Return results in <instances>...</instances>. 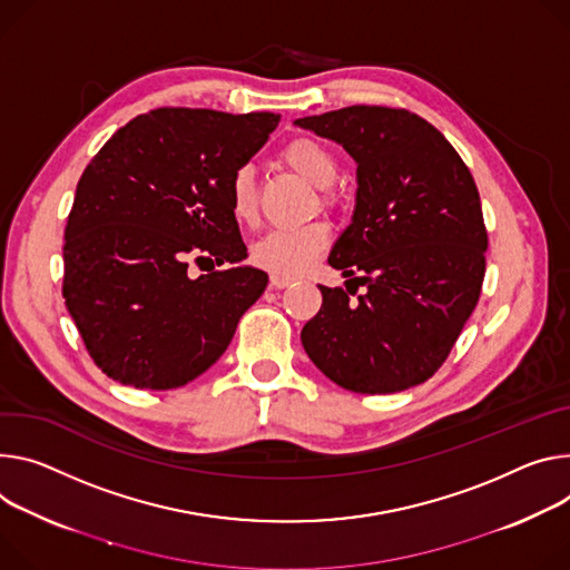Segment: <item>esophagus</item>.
I'll return each instance as SVG.
<instances>
[{
  "mask_svg": "<svg viewBox=\"0 0 570 570\" xmlns=\"http://www.w3.org/2000/svg\"><path fill=\"white\" fill-rule=\"evenodd\" d=\"M291 284V279H286V277H277V275H273L271 277V286L275 288V291H279V288H286Z\"/></svg>",
  "mask_w": 570,
  "mask_h": 570,
  "instance_id": "34e87169",
  "label": "esophagus"
}]
</instances>
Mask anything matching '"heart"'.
I'll use <instances>...</instances> for the list:
<instances>
[{
	"label": "heart",
	"instance_id": "b5f03b06",
	"mask_svg": "<svg viewBox=\"0 0 570 570\" xmlns=\"http://www.w3.org/2000/svg\"><path fill=\"white\" fill-rule=\"evenodd\" d=\"M279 159L302 175L306 181L321 188L318 202L323 209H334L338 197L332 184L338 179L341 164L336 154L321 140L312 136H295L288 140ZM229 212L238 223H254L258 214V190L254 181V173L249 166H240L232 173L229 186ZM330 245V229L325 223H308L293 229H273L264 238H258L252 247V258L258 268L268 271L277 277H299L314 266L316 258Z\"/></svg>",
	"mask_w": 570,
	"mask_h": 570
}]
</instances>
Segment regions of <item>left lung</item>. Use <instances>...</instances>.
<instances>
[{"mask_svg":"<svg viewBox=\"0 0 570 570\" xmlns=\"http://www.w3.org/2000/svg\"><path fill=\"white\" fill-rule=\"evenodd\" d=\"M297 125L341 142L358 177L352 225L330 254L347 291L318 286L323 304L302 345L352 393L423 384L482 293L489 234L475 179L448 138L406 109L354 105Z\"/></svg>","mask_w":570,"mask_h":570,"instance_id":"left-lung-1","label":"left lung"}]
</instances>
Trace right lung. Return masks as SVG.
<instances>
[{
  "instance_id": "add662e5",
  "label": "right lung",
  "mask_w": 570,
  "mask_h": 570,
  "mask_svg": "<svg viewBox=\"0 0 570 570\" xmlns=\"http://www.w3.org/2000/svg\"><path fill=\"white\" fill-rule=\"evenodd\" d=\"M277 114L161 107L120 127L86 166L66 225L63 297L95 366L168 391L209 371L268 275L229 212V177ZM227 265L197 281L187 264ZM202 269V268H200Z\"/></svg>"
}]
</instances>
